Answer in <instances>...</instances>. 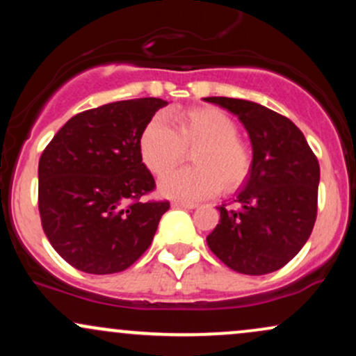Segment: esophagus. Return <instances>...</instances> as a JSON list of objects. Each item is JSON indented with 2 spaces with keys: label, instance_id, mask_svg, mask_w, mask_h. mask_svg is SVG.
Masks as SVG:
<instances>
[{
  "label": "esophagus",
  "instance_id": "obj_1",
  "mask_svg": "<svg viewBox=\"0 0 356 356\" xmlns=\"http://www.w3.org/2000/svg\"><path fill=\"white\" fill-rule=\"evenodd\" d=\"M172 207H184V209H195V207H197V204H194V202L174 201V202H172Z\"/></svg>",
  "mask_w": 356,
  "mask_h": 356
}]
</instances>
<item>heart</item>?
Masks as SVG:
<instances>
[{
	"mask_svg": "<svg viewBox=\"0 0 356 356\" xmlns=\"http://www.w3.org/2000/svg\"><path fill=\"white\" fill-rule=\"evenodd\" d=\"M152 117L140 136V155L147 169L164 174L177 165L186 149H197L194 169H177L159 182L162 195L197 202L218 194L220 187L236 189L251 170V152L238 137V125L222 110L195 107L174 115Z\"/></svg>",
	"mask_w": 356,
	"mask_h": 356,
	"instance_id": "1",
	"label": "heart"
}]
</instances>
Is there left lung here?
<instances>
[{"label": "left lung", "instance_id": "1", "mask_svg": "<svg viewBox=\"0 0 356 356\" xmlns=\"http://www.w3.org/2000/svg\"><path fill=\"white\" fill-rule=\"evenodd\" d=\"M239 118L252 147L251 170L236 192V209L219 207L207 246L227 268L261 276L295 257L312 234L318 209L320 164L289 118L256 102L207 97Z\"/></svg>", "mask_w": 356, "mask_h": 356}]
</instances>
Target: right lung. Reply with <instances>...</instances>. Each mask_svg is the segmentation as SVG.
Segmentation results:
<instances>
[{"instance_id":"add662e5","label":"right lung","mask_w":356,"mask_h":356,"mask_svg":"<svg viewBox=\"0 0 356 356\" xmlns=\"http://www.w3.org/2000/svg\"><path fill=\"white\" fill-rule=\"evenodd\" d=\"M167 102H113L72 117L43 150L38 207L55 251L90 275L132 266L152 243L169 202H144L155 181L140 136Z\"/></svg>"}]
</instances>
